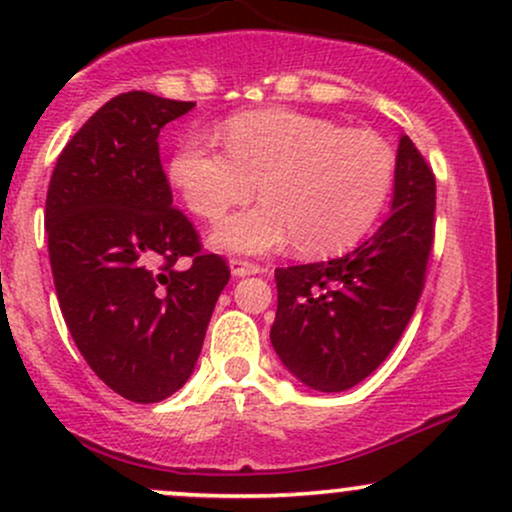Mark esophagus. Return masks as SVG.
I'll list each match as a JSON object with an SVG mask.
<instances>
[{"label": "esophagus", "instance_id": "esophagus-1", "mask_svg": "<svg viewBox=\"0 0 512 512\" xmlns=\"http://www.w3.org/2000/svg\"><path fill=\"white\" fill-rule=\"evenodd\" d=\"M231 272H233V276H248V274H260L262 267L257 262L240 260V257H233V260H231Z\"/></svg>", "mask_w": 512, "mask_h": 512}]
</instances>
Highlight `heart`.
<instances>
[{
	"label": "heart",
	"mask_w": 512,
	"mask_h": 512,
	"mask_svg": "<svg viewBox=\"0 0 512 512\" xmlns=\"http://www.w3.org/2000/svg\"><path fill=\"white\" fill-rule=\"evenodd\" d=\"M214 134L185 137L170 158V182L187 209L219 219L248 202L260 185L264 202L221 221L214 245L260 255L296 240L305 255L342 250L383 214L397 156L380 134L296 110H255Z\"/></svg>",
	"instance_id": "b5f03b06"
}]
</instances>
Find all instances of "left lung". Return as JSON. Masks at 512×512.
I'll use <instances>...</instances> for the list:
<instances>
[{"label": "left lung", "mask_w": 512, "mask_h": 512, "mask_svg": "<svg viewBox=\"0 0 512 512\" xmlns=\"http://www.w3.org/2000/svg\"><path fill=\"white\" fill-rule=\"evenodd\" d=\"M436 238V175L399 139L392 214L375 236L330 262L279 267L269 337L301 383L342 392L390 356L419 303Z\"/></svg>", "instance_id": "8db88e82"}]
</instances>
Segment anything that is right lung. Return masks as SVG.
Segmentation results:
<instances>
[{
  "label": "right lung",
  "mask_w": 512,
  "mask_h": 512,
  "mask_svg": "<svg viewBox=\"0 0 512 512\" xmlns=\"http://www.w3.org/2000/svg\"><path fill=\"white\" fill-rule=\"evenodd\" d=\"M192 101L127 91L69 139L45 199L50 267L74 344L129 402H161L192 375L231 279L204 250L163 173L158 134Z\"/></svg>",
  "instance_id": "obj_1"
}]
</instances>
